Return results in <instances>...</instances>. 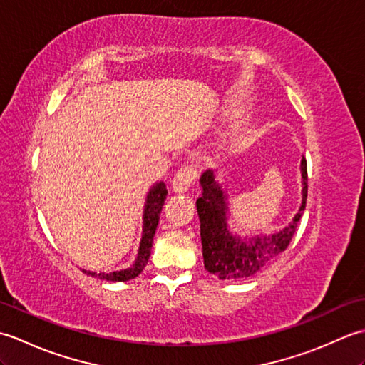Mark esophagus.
<instances>
[{
    "label": "esophagus",
    "mask_w": 365,
    "mask_h": 365,
    "mask_svg": "<svg viewBox=\"0 0 365 365\" xmlns=\"http://www.w3.org/2000/svg\"><path fill=\"white\" fill-rule=\"evenodd\" d=\"M196 177H197V173H196L195 168L187 166V165L182 166L180 169H178V173L175 174V177L173 178L174 192H178V195H180V192L188 191L190 187H191V183L196 180Z\"/></svg>",
    "instance_id": "1"
}]
</instances>
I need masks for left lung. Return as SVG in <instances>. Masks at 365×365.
I'll return each mask as SVG.
<instances>
[{"instance_id":"1","label":"left lung","mask_w":365,"mask_h":365,"mask_svg":"<svg viewBox=\"0 0 365 365\" xmlns=\"http://www.w3.org/2000/svg\"><path fill=\"white\" fill-rule=\"evenodd\" d=\"M301 205L285 227L271 234L240 237L229 227L227 191L216 180V174L207 169L199 183L202 192L196 200L200 221L204 267L221 281H240L251 277L273 262L287 250L297 230L298 221L306 208L307 199V163L301 160Z\"/></svg>"}]
</instances>
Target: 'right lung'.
Returning a JSON list of instances; mask_svg holds the SVG:
<instances>
[{
	"label": "right lung",
	"mask_w": 365,
	"mask_h": 365,
	"mask_svg": "<svg viewBox=\"0 0 365 365\" xmlns=\"http://www.w3.org/2000/svg\"><path fill=\"white\" fill-rule=\"evenodd\" d=\"M166 196H168V190H166V185L163 182L153 183L149 192H147L145 202H144V212H143L141 242H139L136 259L128 268L113 271V273H96V271L83 269V273H86L88 276H92V277L102 279V281H111V282H125V281H130V279H135L139 273H141L150 257L153 235L158 226L160 213H161L163 205H165Z\"/></svg>",
	"instance_id": "obj_1"
}]
</instances>
